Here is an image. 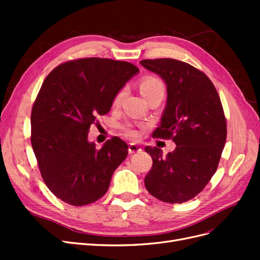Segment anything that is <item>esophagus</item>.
I'll list each match as a JSON object with an SVG mask.
<instances>
[{"instance_id":"esophagus-1","label":"esophagus","mask_w":260,"mask_h":260,"mask_svg":"<svg viewBox=\"0 0 260 260\" xmlns=\"http://www.w3.org/2000/svg\"><path fill=\"white\" fill-rule=\"evenodd\" d=\"M128 151H129V153H130V154H133V153L141 152V151H142V148H141V147H140L139 145H137V144H133V143H131V144L129 145Z\"/></svg>"}]
</instances>
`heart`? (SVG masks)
<instances>
[{
    "instance_id": "b5f03b06",
    "label": "heart",
    "mask_w": 260,
    "mask_h": 260,
    "mask_svg": "<svg viewBox=\"0 0 260 260\" xmlns=\"http://www.w3.org/2000/svg\"><path fill=\"white\" fill-rule=\"evenodd\" d=\"M158 90H164V84L158 79V78L147 76V77H144L140 82V91H141V93H142V95L144 98H146L151 93H153L155 91H158ZM124 93H125V91H124V89H122L116 94L114 98L115 105L120 103V101L123 98ZM122 130L124 132V135L130 139L136 140V139H139V137H140V132L137 129L131 127V125H124V127H122Z\"/></svg>"
}]
</instances>
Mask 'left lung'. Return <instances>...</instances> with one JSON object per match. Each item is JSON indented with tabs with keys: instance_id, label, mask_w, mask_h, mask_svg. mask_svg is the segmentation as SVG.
I'll list each match as a JSON object with an SVG mask.
<instances>
[{
	"instance_id": "obj_1",
	"label": "left lung",
	"mask_w": 260,
	"mask_h": 260,
	"mask_svg": "<svg viewBox=\"0 0 260 260\" xmlns=\"http://www.w3.org/2000/svg\"><path fill=\"white\" fill-rule=\"evenodd\" d=\"M140 62L167 85L166 107L153 137L172 139L177 145L166 156L156 146L145 147L153 166L144 184L165 203H184L203 191L218 168L226 139L221 101L209 78L187 62L172 58Z\"/></svg>"
}]
</instances>
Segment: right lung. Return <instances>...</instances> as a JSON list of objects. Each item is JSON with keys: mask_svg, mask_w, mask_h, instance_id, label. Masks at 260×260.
<instances>
[{"mask_svg": "<svg viewBox=\"0 0 260 260\" xmlns=\"http://www.w3.org/2000/svg\"><path fill=\"white\" fill-rule=\"evenodd\" d=\"M138 73L128 61L90 57L62 62L45 78L31 112V145L46 186L62 202L83 206L107 192L128 145L113 137L96 148L88 133Z\"/></svg>", "mask_w": 260, "mask_h": 260, "instance_id": "right-lung-1", "label": "right lung"}]
</instances>
